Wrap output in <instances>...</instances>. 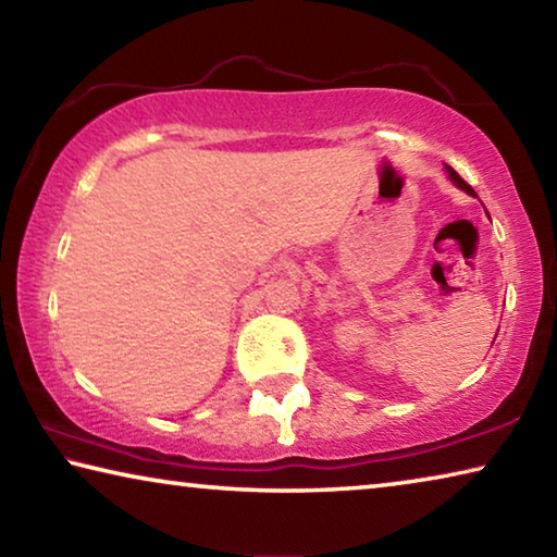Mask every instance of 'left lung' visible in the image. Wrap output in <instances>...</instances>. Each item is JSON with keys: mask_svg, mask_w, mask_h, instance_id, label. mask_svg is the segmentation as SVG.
<instances>
[{"mask_svg": "<svg viewBox=\"0 0 557 557\" xmlns=\"http://www.w3.org/2000/svg\"><path fill=\"white\" fill-rule=\"evenodd\" d=\"M447 174H449L451 182H455V184L461 188V191H467V194H474V188H471V186L465 182V178H461V176L455 172V169L447 166Z\"/></svg>", "mask_w": 557, "mask_h": 557, "instance_id": "left-lung-1", "label": "left lung"}]
</instances>
